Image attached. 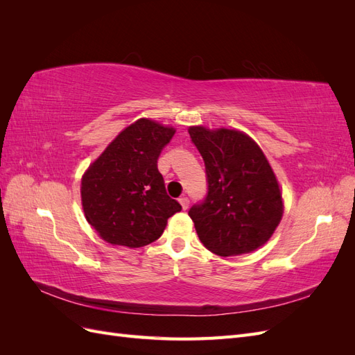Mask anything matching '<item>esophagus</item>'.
<instances>
[{"instance_id":"esophagus-1","label":"esophagus","mask_w":355,"mask_h":355,"mask_svg":"<svg viewBox=\"0 0 355 355\" xmlns=\"http://www.w3.org/2000/svg\"><path fill=\"white\" fill-rule=\"evenodd\" d=\"M179 202H180L182 209H184V210H187V209H188V206H189V200H188V197H180V198H179Z\"/></svg>"}]
</instances>
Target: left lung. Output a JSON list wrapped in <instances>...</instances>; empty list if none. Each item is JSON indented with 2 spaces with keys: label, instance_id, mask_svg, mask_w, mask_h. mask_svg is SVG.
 I'll return each mask as SVG.
<instances>
[{
  "label": "left lung",
  "instance_id": "1",
  "mask_svg": "<svg viewBox=\"0 0 355 355\" xmlns=\"http://www.w3.org/2000/svg\"><path fill=\"white\" fill-rule=\"evenodd\" d=\"M206 166L207 194L188 211L200 241L219 256L263 245L283 216L274 171L254 141L237 130L189 127Z\"/></svg>",
  "mask_w": 355,
  "mask_h": 355
}]
</instances>
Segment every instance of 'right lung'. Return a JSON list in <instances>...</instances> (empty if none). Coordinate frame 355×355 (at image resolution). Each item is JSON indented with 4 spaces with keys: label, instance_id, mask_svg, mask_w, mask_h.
Masks as SVG:
<instances>
[{
    "label": "right lung",
    "instance_id": "add662e5",
    "mask_svg": "<svg viewBox=\"0 0 355 355\" xmlns=\"http://www.w3.org/2000/svg\"><path fill=\"white\" fill-rule=\"evenodd\" d=\"M175 128L141 118L118 135L85 171L81 200L85 219L111 244L142 247L163 234L182 210L166 192L158 157Z\"/></svg>",
    "mask_w": 355,
    "mask_h": 355
}]
</instances>
